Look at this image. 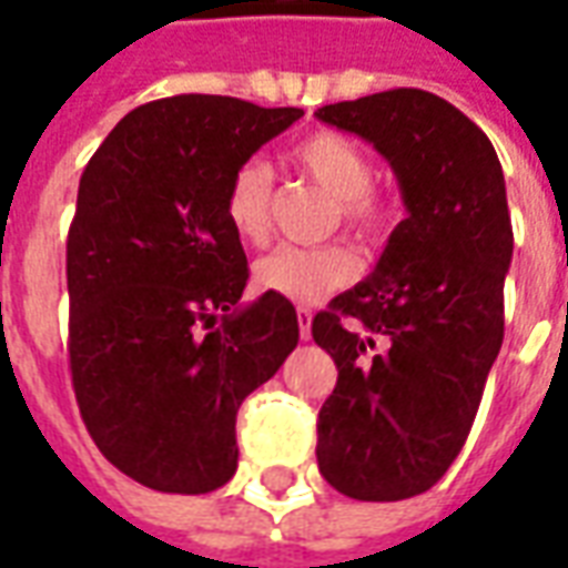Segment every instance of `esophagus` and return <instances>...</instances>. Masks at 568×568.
Segmentation results:
<instances>
[{
  "label": "esophagus",
  "mask_w": 568,
  "mask_h": 568,
  "mask_svg": "<svg viewBox=\"0 0 568 568\" xmlns=\"http://www.w3.org/2000/svg\"><path fill=\"white\" fill-rule=\"evenodd\" d=\"M297 328H301V341H310V328H313V313L307 307H297Z\"/></svg>",
  "instance_id": "1"
}]
</instances>
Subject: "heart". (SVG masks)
Wrapping results in <instances>:
<instances>
[{
  "instance_id": "obj_1",
  "label": "heart",
  "mask_w": 568,
  "mask_h": 568,
  "mask_svg": "<svg viewBox=\"0 0 568 568\" xmlns=\"http://www.w3.org/2000/svg\"><path fill=\"white\" fill-rule=\"evenodd\" d=\"M292 163L334 200L341 222L358 236H374L386 224V210L374 194V161L356 140L334 130H316L292 149ZM273 173L258 158L236 166L224 187V219L243 243L261 246L271 236ZM358 261L346 246H280L255 261L252 283L264 295L292 304H320L356 280Z\"/></svg>"
}]
</instances>
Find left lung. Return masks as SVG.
<instances>
[{"label": "left lung", "instance_id": "left-lung-1", "mask_svg": "<svg viewBox=\"0 0 568 568\" xmlns=\"http://www.w3.org/2000/svg\"><path fill=\"white\" fill-rule=\"evenodd\" d=\"M316 118L381 151L407 206L374 273L313 320L337 365L316 459L349 499H410L459 456L499 356L514 252L505 175L487 133L428 91L371 93Z\"/></svg>", "mask_w": 568, "mask_h": 568}]
</instances>
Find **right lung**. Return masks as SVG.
Returning <instances> with one entry per match:
<instances>
[{"label": "right lung", "mask_w": 568, "mask_h": 568, "mask_svg": "<svg viewBox=\"0 0 568 568\" xmlns=\"http://www.w3.org/2000/svg\"><path fill=\"white\" fill-rule=\"evenodd\" d=\"M301 115L166 97L121 118L81 173L67 240L72 389L93 444L142 487H224L236 410L297 346L292 301L240 304L248 267L224 187Z\"/></svg>", "instance_id": "obj_1"}]
</instances>
